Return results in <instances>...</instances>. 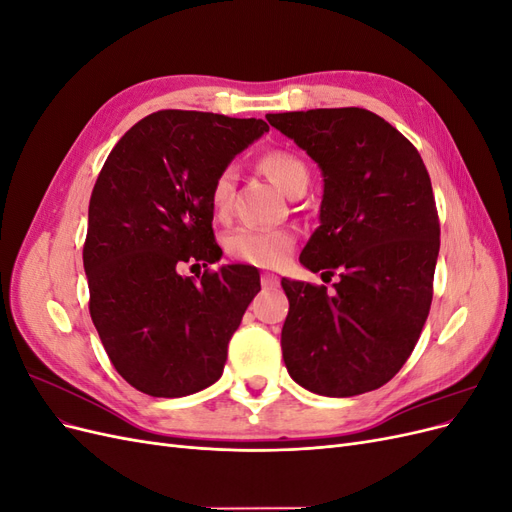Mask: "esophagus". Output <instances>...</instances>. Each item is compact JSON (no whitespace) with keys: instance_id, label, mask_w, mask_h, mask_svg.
I'll use <instances>...</instances> for the list:
<instances>
[{"instance_id":"1","label":"esophagus","mask_w":512,"mask_h":512,"mask_svg":"<svg viewBox=\"0 0 512 512\" xmlns=\"http://www.w3.org/2000/svg\"><path fill=\"white\" fill-rule=\"evenodd\" d=\"M277 284H280V280H277V275L262 273V286H265V288H275Z\"/></svg>"}]
</instances>
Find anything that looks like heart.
Masks as SVG:
<instances>
[{
    "instance_id": "obj_1",
    "label": "heart",
    "mask_w": 512,
    "mask_h": 512,
    "mask_svg": "<svg viewBox=\"0 0 512 512\" xmlns=\"http://www.w3.org/2000/svg\"><path fill=\"white\" fill-rule=\"evenodd\" d=\"M258 166L277 188L286 196H303L309 185V170L297 153L286 149L267 151L258 160ZM237 173L232 166H224L211 185V207L218 215L228 213L232 194H235ZM294 245L290 230H267V228H239L226 241V250L232 258L254 267H277L282 265Z\"/></svg>"
}]
</instances>
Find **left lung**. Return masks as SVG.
I'll return each instance as SVG.
<instances>
[{
  "label": "left lung",
  "mask_w": 512,
  "mask_h": 512,
  "mask_svg": "<svg viewBox=\"0 0 512 512\" xmlns=\"http://www.w3.org/2000/svg\"><path fill=\"white\" fill-rule=\"evenodd\" d=\"M324 177L320 226L301 252L327 286L282 280L290 378L327 397L376 391L412 354L433 297L440 222L421 153L365 108L271 113ZM322 273V275H324Z\"/></svg>",
  "instance_id": "obj_1"
}]
</instances>
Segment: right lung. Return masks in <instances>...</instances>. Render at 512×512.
<instances>
[{"instance_id": "add662e5", "label": "right lung", "mask_w": 512, "mask_h": 512, "mask_svg": "<svg viewBox=\"0 0 512 512\" xmlns=\"http://www.w3.org/2000/svg\"><path fill=\"white\" fill-rule=\"evenodd\" d=\"M265 132L262 119L158 111L108 153L89 200L83 265L91 320L136 391L185 397L222 376L260 275L226 265L196 282L181 271L222 258L211 226L213 179Z\"/></svg>"}]
</instances>
